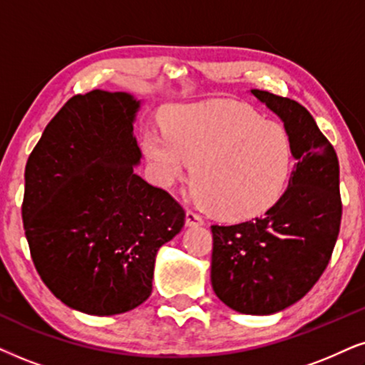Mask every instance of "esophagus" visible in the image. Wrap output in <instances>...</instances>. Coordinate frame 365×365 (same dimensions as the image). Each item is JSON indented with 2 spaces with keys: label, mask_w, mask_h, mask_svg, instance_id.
<instances>
[{
  "label": "esophagus",
  "mask_w": 365,
  "mask_h": 365,
  "mask_svg": "<svg viewBox=\"0 0 365 365\" xmlns=\"http://www.w3.org/2000/svg\"><path fill=\"white\" fill-rule=\"evenodd\" d=\"M185 225L187 227H198V225H204V220H202V217L197 215L195 212L187 210L185 212Z\"/></svg>",
  "instance_id": "esophagus-1"
}]
</instances>
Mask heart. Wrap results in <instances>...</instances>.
Listing matches in <instances>:
<instances>
[{"instance_id": "b5f03b06", "label": "heart", "mask_w": 365, "mask_h": 365, "mask_svg": "<svg viewBox=\"0 0 365 365\" xmlns=\"http://www.w3.org/2000/svg\"><path fill=\"white\" fill-rule=\"evenodd\" d=\"M143 151L161 187L185 177L192 163L193 197L217 219H256L283 195L293 146L281 124L237 103L180 106L165 131L148 129Z\"/></svg>"}]
</instances>
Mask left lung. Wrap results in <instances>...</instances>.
<instances>
[{
    "label": "left lung",
    "mask_w": 365,
    "mask_h": 365,
    "mask_svg": "<svg viewBox=\"0 0 365 365\" xmlns=\"http://www.w3.org/2000/svg\"><path fill=\"white\" fill-rule=\"evenodd\" d=\"M284 124L297 160L288 188L261 219L212 225V288L229 308L273 315L313 288L329 264L342 219L339 158L297 101L251 89Z\"/></svg>",
    "instance_id": "1"
}]
</instances>
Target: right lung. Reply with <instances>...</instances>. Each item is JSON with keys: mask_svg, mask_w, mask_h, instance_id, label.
<instances>
[{"mask_svg": "<svg viewBox=\"0 0 365 365\" xmlns=\"http://www.w3.org/2000/svg\"><path fill=\"white\" fill-rule=\"evenodd\" d=\"M140 108L128 92L73 96L26 161L21 215L31 259L50 292L87 315L146 302L156 252L185 224L178 202L135 173Z\"/></svg>", "mask_w": 365, "mask_h": 365, "instance_id": "add662e5", "label": "right lung"}]
</instances>
